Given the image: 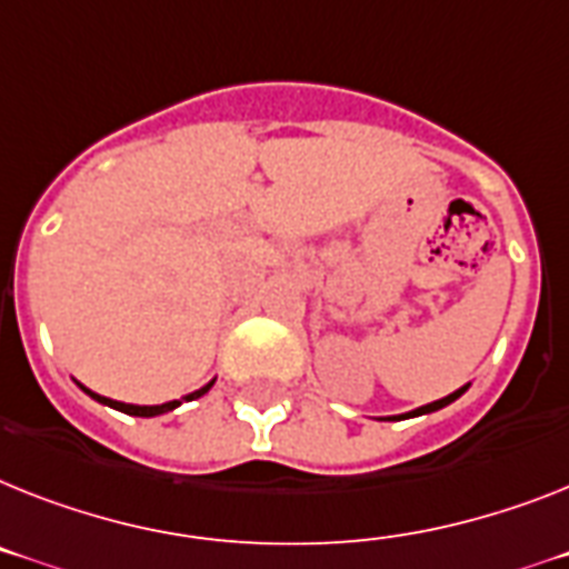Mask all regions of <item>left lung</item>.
Returning <instances> with one entry per match:
<instances>
[{
  "instance_id": "1",
  "label": "left lung",
  "mask_w": 569,
  "mask_h": 569,
  "mask_svg": "<svg viewBox=\"0 0 569 569\" xmlns=\"http://www.w3.org/2000/svg\"><path fill=\"white\" fill-rule=\"evenodd\" d=\"M466 390H469V385H466V388H460V390H455V393H451V396H446V399H437V402H431V405H422V408L410 410V413H402V417H390V419H410V417H422V413H433V410L446 408V405H451V402H455V399H460V396L466 393Z\"/></svg>"
}]
</instances>
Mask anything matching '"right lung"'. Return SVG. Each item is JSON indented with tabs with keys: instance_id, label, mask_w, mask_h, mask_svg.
I'll return each mask as SVG.
<instances>
[{
	"instance_id": "add662e5",
	"label": "right lung",
	"mask_w": 569,
	"mask_h": 569,
	"mask_svg": "<svg viewBox=\"0 0 569 569\" xmlns=\"http://www.w3.org/2000/svg\"><path fill=\"white\" fill-rule=\"evenodd\" d=\"M211 385H213V381H211ZM211 385H204L202 390H196V393H190L188 399H199V396L208 393V390H211ZM80 388H83V385H80ZM83 390H86V388H83ZM86 393L92 396V399H98V402L109 405V408L123 410V413H130V417H159V413H167V410H173V408H179V405H181V402H164V405H123V402H114V399H107V396L92 393V390H86Z\"/></svg>"
}]
</instances>
